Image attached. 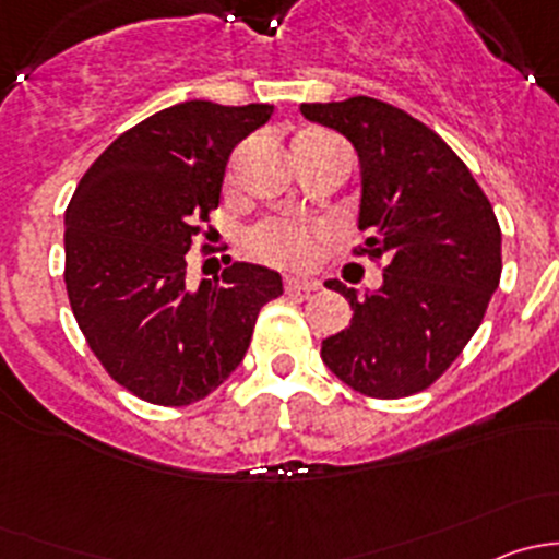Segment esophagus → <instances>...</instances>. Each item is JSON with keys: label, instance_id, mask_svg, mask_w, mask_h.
Wrapping results in <instances>:
<instances>
[{"label": "esophagus", "instance_id": "esophagus-1", "mask_svg": "<svg viewBox=\"0 0 559 559\" xmlns=\"http://www.w3.org/2000/svg\"><path fill=\"white\" fill-rule=\"evenodd\" d=\"M284 289L286 292H306V295H311V292L319 289V281H313V278H286Z\"/></svg>", "mask_w": 559, "mask_h": 559}]
</instances>
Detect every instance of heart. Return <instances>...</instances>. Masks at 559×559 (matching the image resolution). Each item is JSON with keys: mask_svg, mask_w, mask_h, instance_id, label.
I'll use <instances>...</instances> for the list:
<instances>
[{"mask_svg": "<svg viewBox=\"0 0 559 559\" xmlns=\"http://www.w3.org/2000/svg\"><path fill=\"white\" fill-rule=\"evenodd\" d=\"M306 132L300 138H308ZM321 229L308 222H292V218H270L253 227L246 238V248L259 262L275 264V267H306L313 262L319 248Z\"/></svg>", "mask_w": 559, "mask_h": 559, "instance_id": "obj_1", "label": "heart"}]
</instances>
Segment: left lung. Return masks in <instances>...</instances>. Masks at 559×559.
<instances>
[{
  "instance_id": "1",
  "label": "left lung",
  "mask_w": 559,
  "mask_h": 559,
  "mask_svg": "<svg viewBox=\"0 0 559 559\" xmlns=\"http://www.w3.org/2000/svg\"><path fill=\"white\" fill-rule=\"evenodd\" d=\"M362 167L357 257L384 262L370 295L330 281L352 324L321 341L326 368L359 394L397 400L436 384L481 324L500 284V224L465 162L414 116L373 97L306 103Z\"/></svg>"
}]
</instances>
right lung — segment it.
<instances>
[{
    "label": "right lung",
    "mask_w": 559,
    "mask_h": 559,
    "mask_svg": "<svg viewBox=\"0 0 559 559\" xmlns=\"http://www.w3.org/2000/svg\"><path fill=\"white\" fill-rule=\"evenodd\" d=\"M270 116L273 105L205 99L154 112L107 145L67 205L72 313L107 376L145 403L189 405L222 386L262 306L284 292L275 270L248 262L197 289L186 281L229 154Z\"/></svg>",
    "instance_id": "1"
}]
</instances>
